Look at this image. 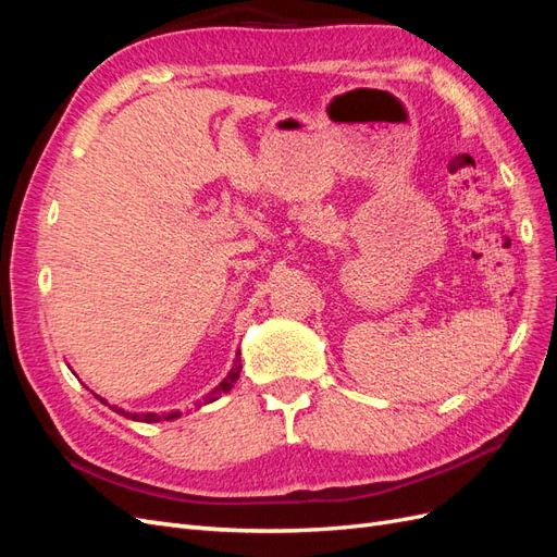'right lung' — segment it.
Instances as JSON below:
<instances>
[{
  "label": "right lung",
  "mask_w": 557,
  "mask_h": 557,
  "mask_svg": "<svg viewBox=\"0 0 557 557\" xmlns=\"http://www.w3.org/2000/svg\"><path fill=\"white\" fill-rule=\"evenodd\" d=\"M242 352H237V360H234V367L230 369V374L223 379V383L215 387V391L211 393V397L207 399V401H213L218 395H223V393H230L232 391V385L237 383V379H239V372H242ZM99 401L102 404H107V399H102V397H97ZM111 407V404H109ZM115 413H121V416H125V418H132V420H141V423H160V420H174V418H178L181 416V411H172V413H129V411H123V409H117V407H111Z\"/></svg>",
  "instance_id": "obj_1"
}]
</instances>
